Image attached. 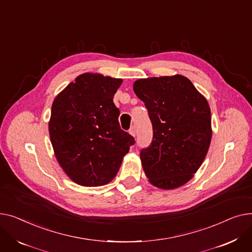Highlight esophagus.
Returning <instances> with one entry per match:
<instances>
[{
    "label": "esophagus",
    "instance_id": "obj_1",
    "mask_svg": "<svg viewBox=\"0 0 252 252\" xmlns=\"http://www.w3.org/2000/svg\"><path fill=\"white\" fill-rule=\"evenodd\" d=\"M129 133H130V134H131L132 136H134V137H135V135H136V129H135V127H134V126L130 128Z\"/></svg>",
    "mask_w": 252,
    "mask_h": 252
}]
</instances>
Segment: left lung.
I'll use <instances>...</instances> for the list:
<instances>
[{
	"label": "left lung",
	"mask_w": 252,
	"mask_h": 252,
	"mask_svg": "<svg viewBox=\"0 0 252 252\" xmlns=\"http://www.w3.org/2000/svg\"><path fill=\"white\" fill-rule=\"evenodd\" d=\"M133 91L153 124V141L140 152L146 177L161 189L184 185L201 166L211 144L208 100L182 75L138 79Z\"/></svg>",
	"instance_id": "obj_1"
}]
</instances>
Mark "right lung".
Listing matches in <instances>:
<instances>
[{
	"mask_svg": "<svg viewBox=\"0 0 252 252\" xmlns=\"http://www.w3.org/2000/svg\"><path fill=\"white\" fill-rule=\"evenodd\" d=\"M122 79L84 73L59 94L52 106L49 132L59 164L82 186L111 182L134 137L121 129L113 102Z\"/></svg>",
	"mask_w": 252,
	"mask_h": 252,
	"instance_id": "add662e5",
	"label": "right lung"
}]
</instances>
